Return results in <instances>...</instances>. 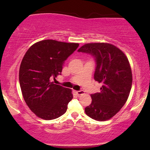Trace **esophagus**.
<instances>
[{
  "label": "esophagus",
  "mask_w": 150,
  "mask_h": 150,
  "mask_svg": "<svg viewBox=\"0 0 150 150\" xmlns=\"http://www.w3.org/2000/svg\"><path fill=\"white\" fill-rule=\"evenodd\" d=\"M76 93L78 95H81V94H82L84 93V91L83 90H79V91H77Z\"/></svg>",
  "instance_id": "1"
}]
</instances>
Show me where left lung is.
<instances>
[{
    "label": "left lung",
    "mask_w": 150,
    "mask_h": 150,
    "mask_svg": "<svg viewBox=\"0 0 150 150\" xmlns=\"http://www.w3.org/2000/svg\"><path fill=\"white\" fill-rule=\"evenodd\" d=\"M77 51L94 57V78L102 85L100 92L91 94L92 101L85 108L86 114L100 121L110 119L125 104L131 89L132 71L128 58L121 50L107 43L86 44Z\"/></svg>",
    "instance_id": "left-lung-1"
}]
</instances>
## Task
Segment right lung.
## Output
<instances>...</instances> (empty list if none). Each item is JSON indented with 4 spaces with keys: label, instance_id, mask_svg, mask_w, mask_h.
Here are the masks:
<instances>
[{
    "label": "right lung",
    "instance_id": "add662e5",
    "mask_svg": "<svg viewBox=\"0 0 150 150\" xmlns=\"http://www.w3.org/2000/svg\"><path fill=\"white\" fill-rule=\"evenodd\" d=\"M78 46L47 39L33 44L24 56L19 72L20 88L26 104L39 118L52 120L66 112L72 90L51 80L61 75L65 60Z\"/></svg>",
    "mask_w": 150,
    "mask_h": 150
}]
</instances>
